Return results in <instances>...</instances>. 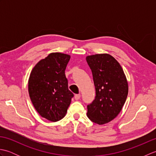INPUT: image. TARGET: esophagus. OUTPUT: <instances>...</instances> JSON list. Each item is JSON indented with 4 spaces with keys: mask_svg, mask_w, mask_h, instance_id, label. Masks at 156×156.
<instances>
[{
    "mask_svg": "<svg viewBox=\"0 0 156 156\" xmlns=\"http://www.w3.org/2000/svg\"><path fill=\"white\" fill-rule=\"evenodd\" d=\"M74 98H75V100H78V99H80V94H75Z\"/></svg>",
    "mask_w": 156,
    "mask_h": 156,
    "instance_id": "1",
    "label": "esophagus"
}]
</instances>
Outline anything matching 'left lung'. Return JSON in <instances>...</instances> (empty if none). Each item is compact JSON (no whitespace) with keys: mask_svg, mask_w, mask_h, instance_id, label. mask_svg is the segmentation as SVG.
<instances>
[{"mask_svg":"<svg viewBox=\"0 0 156 156\" xmlns=\"http://www.w3.org/2000/svg\"><path fill=\"white\" fill-rule=\"evenodd\" d=\"M91 69L96 97L87 105V116L98 125L111 121L121 112L128 94V83L121 65L107 54L87 57Z\"/></svg>","mask_w":156,"mask_h":156,"instance_id":"left-lung-1","label":"left lung"}]
</instances>
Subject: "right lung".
I'll use <instances>...</instances> for the list:
<instances>
[{"instance_id":"add662e5","label":"right lung","mask_w":156,"mask_h":156,"mask_svg":"<svg viewBox=\"0 0 156 156\" xmlns=\"http://www.w3.org/2000/svg\"><path fill=\"white\" fill-rule=\"evenodd\" d=\"M69 59V55L51 53L35 66L29 78V94L35 110L52 122L65 117L74 97L65 75Z\"/></svg>"}]
</instances>
